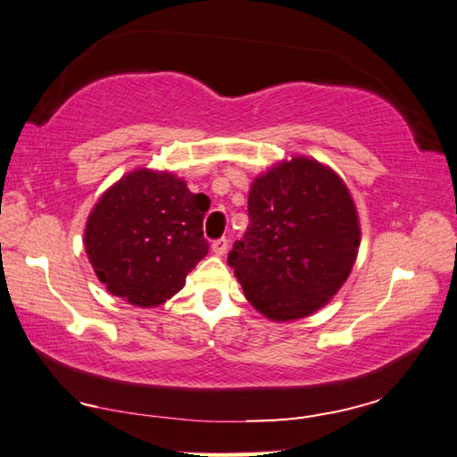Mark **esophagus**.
Instances as JSON below:
<instances>
[{"label":"esophagus","instance_id":"34e87169","mask_svg":"<svg viewBox=\"0 0 457 457\" xmlns=\"http://www.w3.org/2000/svg\"><path fill=\"white\" fill-rule=\"evenodd\" d=\"M212 251H213V253H216L218 257L226 255V251H228V239L221 237V239L213 241V244H212Z\"/></svg>","mask_w":457,"mask_h":457}]
</instances>
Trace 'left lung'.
<instances>
[{"mask_svg":"<svg viewBox=\"0 0 457 457\" xmlns=\"http://www.w3.org/2000/svg\"><path fill=\"white\" fill-rule=\"evenodd\" d=\"M249 226L228 263L245 298L273 322L324 308L355 265L361 228L342 177L304 154L280 161L251 182Z\"/></svg>","mask_w":457,"mask_h":457,"instance_id":"8db88e82","label":"left lung"}]
</instances>
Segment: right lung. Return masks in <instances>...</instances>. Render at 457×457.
Masks as SVG:
<instances>
[{
    "label": "right lung",
    "instance_id": "add662e5",
    "mask_svg": "<svg viewBox=\"0 0 457 457\" xmlns=\"http://www.w3.org/2000/svg\"><path fill=\"white\" fill-rule=\"evenodd\" d=\"M206 194H192L177 174L139 167L96 202L84 249L110 295L141 308L164 304L208 255L202 234Z\"/></svg>",
    "mask_w": 457,
    "mask_h": 457
}]
</instances>
